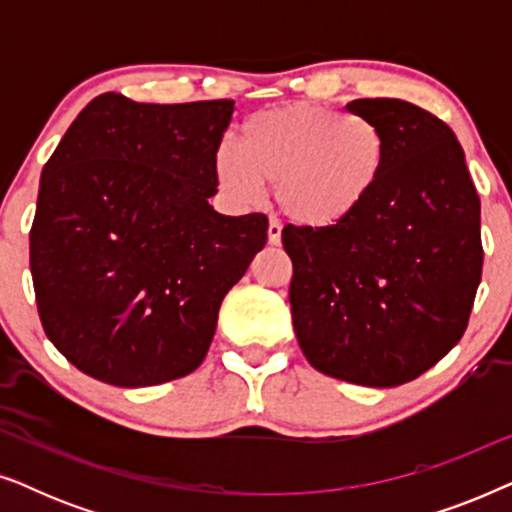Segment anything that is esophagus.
I'll return each mask as SVG.
<instances>
[{"label":"esophagus","mask_w":512,"mask_h":512,"mask_svg":"<svg viewBox=\"0 0 512 512\" xmlns=\"http://www.w3.org/2000/svg\"><path fill=\"white\" fill-rule=\"evenodd\" d=\"M268 242H270V244H279V242H282V226H279L277 221H270V223H268Z\"/></svg>","instance_id":"obj_1"}]
</instances>
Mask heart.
I'll list each match as a JSON object with an SVG mask.
<instances>
[{
  "label": "heart",
  "mask_w": 512,
  "mask_h": 512,
  "mask_svg": "<svg viewBox=\"0 0 512 512\" xmlns=\"http://www.w3.org/2000/svg\"><path fill=\"white\" fill-rule=\"evenodd\" d=\"M384 167L387 139L373 118L300 102L249 116L240 144L223 139L214 151V177L230 200L249 205L272 184L279 212L312 230L352 219Z\"/></svg>",
  "instance_id": "obj_1"
}]
</instances>
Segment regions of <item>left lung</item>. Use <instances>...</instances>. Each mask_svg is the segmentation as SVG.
<instances>
[{"mask_svg": "<svg viewBox=\"0 0 512 512\" xmlns=\"http://www.w3.org/2000/svg\"><path fill=\"white\" fill-rule=\"evenodd\" d=\"M345 109L380 125L387 167L349 221L284 228L293 331L319 373L398 387L436 366L466 331L482 277L480 198L440 118L391 97Z\"/></svg>", "mask_w": 512, "mask_h": 512, "instance_id": "obj_1", "label": "left lung"}]
</instances>
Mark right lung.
Wrapping results in <instances>:
<instances>
[{
	"mask_svg": "<svg viewBox=\"0 0 512 512\" xmlns=\"http://www.w3.org/2000/svg\"><path fill=\"white\" fill-rule=\"evenodd\" d=\"M233 111L104 93L48 158L30 270L48 340L81 373L153 387L205 359L223 298L268 240L263 214L209 205Z\"/></svg>",
	"mask_w": 512,
	"mask_h": 512,
	"instance_id": "right-lung-1",
	"label": "right lung"
}]
</instances>
